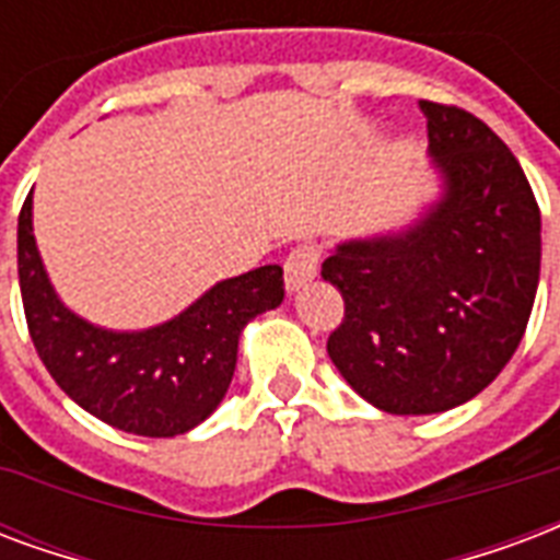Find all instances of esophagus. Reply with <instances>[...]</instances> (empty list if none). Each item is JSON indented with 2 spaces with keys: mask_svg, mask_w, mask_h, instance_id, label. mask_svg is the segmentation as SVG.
I'll return each mask as SVG.
<instances>
[{
  "mask_svg": "<svg viewBox=\"0 0 560 560\" xmlns=\"http://www.w3.org/2000/svg\"><path fill=\"white\" fill-rule=\"evenodd\" d=\"M318 271V247L315 245H301L292 254L285 256L283 265V280L285 292H301Z\"/></svg>",
  "mask_w": 560,
  "mask_h": 560,
  "instance_id": "esophagus-1",
  "label": "esophagus"
}]
</instances>
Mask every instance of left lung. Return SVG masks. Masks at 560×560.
I'll use <instances>...</instances> for the list:
<instances>
[{"mask_svg": "<svg viewBox=\"0 0 560 560\" xmlns=\"http://www.w3.org/2000/svg\"><path fill=\"white\" fill-rule=\"evenodd\" d=\"M419 108L436 200L410 224L345 238L322 265L345 301L327 354L393 416L443 413L493 384L540 280V209L514 153L464 108Z\"/></svg>", "mask_w": 560, "mask_h": 560, "instance_id": "8db88e82", "label": "left lung"}]
</instances>
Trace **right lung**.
<instances>
[{
    "mask_svg": "<svg viewBox=\"0 0 560 560\" xmlns=\"http://www.w3.org/2000/svg\"><path fill=\"white\" fill-rule=\"evenodd\" d=\"M16 268L28 334L46 372L82 410L138 436L188 434L215 413L233 381L242 330L283 304V268L262 265L206 289L162 325H94L58 298L46 275L32 195L16 224Z\"/></svg>",
    "mask_w": 560,
    "mask_h": 560,
    "instance_id": "obj_1",
    "label": "right lung"
}]
</instances>
